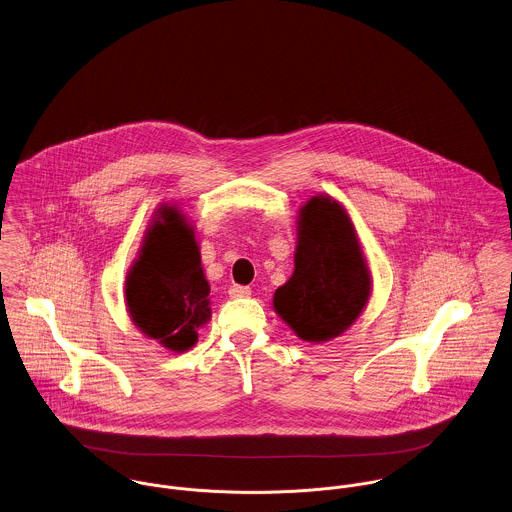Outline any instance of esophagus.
<instances>
[{
  "label": "esophagus",
  "instance_id": "obj_1",
  "mask_svg": "<svg viewBox=\"0 0 512 512\" xmlns=\"http://www.w3.org/2000/svg\"><path fill=\"white\" fill-rule=\"evenodd\" d=\"M230 296H232V298H249V296H251V288H249V286H237V284H234V286L230 288Z\"/></svg>",
  "mask_w": 512,
  "mask_h": 512
}]
</instances>
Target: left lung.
I'll return each instance as SVG.
<instances>
[{
    "mask_svg": "<svg viewBox=\"0 0 512 512\" xmlns=\"http://www.w3.org/2000/svg\"><path fill=\"white\" fill-rule=\"evenodd\" d=\"M370 294L372 273L349 212L315 195L296 220L294 273L276 288V314L302 341L325 343L353 325Z\"/></svg>",
    "mask_w": 512,
    "mask_h": 512,
    "instance_id": "obj_1",
    "label": "left lung"
}]
</instances>
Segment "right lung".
<instances>
[{
    "label": "right lung",
    "instance_id": "add662e5",
    "mask_svg": "<svg viewBox=\"0 0 512 512\" xmlns=\"http://www.w3.org/2000/svg\"><path fill=\"white\" fill-rule=\"evenodd\" d=\"M132 323L161 347L185 353L210 321V284L195 228L175 204H161L124 280Z\"/></svg>",
    "mask_w": 512,
    "mask_h": 512
}]
</instances>
